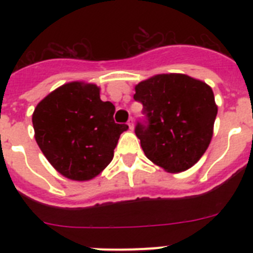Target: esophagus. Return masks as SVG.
<instances>
[{"instance_id":"1","label":"esophagus","mask_w":253,"mask_h":253,"mask_svg":"<svg viewBox=\"0 0 253 253\" xmlns=\"http://www.w3.org/2000/svg\"><path fill=\"white\" fill-rule=\"evenodd\" d=\"M128 126H129V129H131V130H133V128H134V123H133V118H130V119L128 120Z\"/></svg>"}]
</instances>
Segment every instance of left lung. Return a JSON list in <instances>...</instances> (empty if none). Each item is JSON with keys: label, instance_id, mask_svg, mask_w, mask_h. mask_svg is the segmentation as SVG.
<instances>
[{"label": "left lung", "instance_id": "obj_1", "mask_svg": "<svg viewBox=\"0 0 253 253\" xmlns=\"http://www.w3.org/2000/svg\"><path fill=\"white\" fill-rule=\"evenodd\" d=\"M134 100L146 115L135 134L148 160L177 173L202 158L218 113L211 87L180 73L157 75L135 86Z\"/></svg>", "mask_w": 253, "mask_h": 253}]
</instances>
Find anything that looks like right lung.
<instances>
[{"label": "right lung", "mask_w": 253, "mask_h": 253, "mask_svg": "<svg viewBox=\"0 0 253 253\" xmlns=\"http://www.w3.org/2000/svg\"><path fill=\"white\" fill-rule=\"evenodd\" d=\"M115 106L100 99L93 84L69 82L35 107L33 126L43 154L69 180L96 177L111 162L126 124L114 122Z\"/></svg>", "instance_id": "add662e5"}]
</instances>
